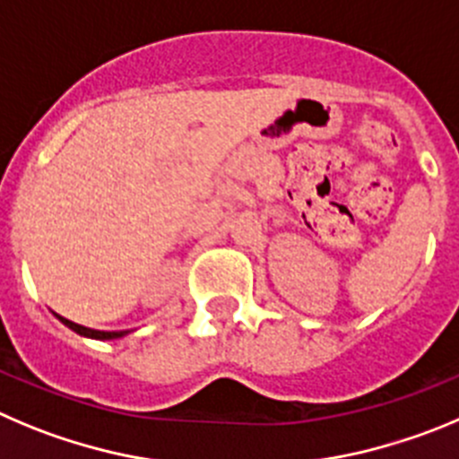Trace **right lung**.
<instances>
[{
  "mask_svg": "<svg viewBox=\"0 0 459 459\" xmlns=\"http://www.w3.org/2000/svg\"><path fill=\"white\" fill-rule=\"evenodd\" d=\"M54 316L61 321V324H65L70 331L79 333V335H83V337H90V340H117V337L128 335V331H94V328H85V326H81V324H74V321L65 319V316L56 315V312H54Z\"/></svg>",
  "mask_w": 459,
  "mask_h": 459,
  "instance_id": "1",
  "label": "right lung"
}]
</instances>
